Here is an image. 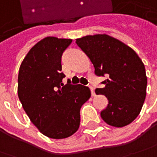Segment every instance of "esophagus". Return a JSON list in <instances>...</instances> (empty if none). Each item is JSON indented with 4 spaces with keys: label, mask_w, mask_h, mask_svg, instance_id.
<instances>
[{
    "label": "esophagus",
    "mask_w": 157,
    "mask_h": 157,
    "mask_svg": "<svg viewBox=\"0 0 157 157\" xmlns=\"http://www.w3.org/2000/svg\"><path fill=\"white\" fill-rule=\"evenodd\" d=\"M90 87V92H91V96H95V91H94V89L92 86H89Z\"/></svg>",
    "instance_id": "1"
}]
</instances>
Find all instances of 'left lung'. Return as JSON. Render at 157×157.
<instances>
[{
    "instance_id": "8db88e82",
    "label": "left lung",
    "mask_w": 157,
    "mask_h": 157,
    "mask_svg": "<svg viewBox=\"0 0 157 157\" xmlns=\"http://www.w3.org/2000/svg\"><path fill=\"white\" fill-rule=\"evenodd\" d=\"M75 42L93 64L95 75L108 77L102 82L104 87L95 90L108 100L101 118L114 127L130 124L146 98L147 79L142 60L131 47L107 34L87 35Z\"/></svg>"
}]
</instances>
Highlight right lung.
Returning a JSON list of instances; mask_svg holds the SVG:
<instances>
[{
    "instance_id": "1",
    "label": "right lung",
    "mask_w": 157,
    "mask_h": 157,
    "mask_svg": "<svg viewBox=\"0 0 157 157\" xmlns=\"http://www.w3.org/2000/svg\"><path fill=\"white\" fill-rule=\"evenodd\" d=\"M71 39L45 37L37 42L20 66L17 95L31 122L43 135L66 139L78 130L80 109L90 98L81 84L65 85L61 57Z\"/></svg>"
}]
</instances>
